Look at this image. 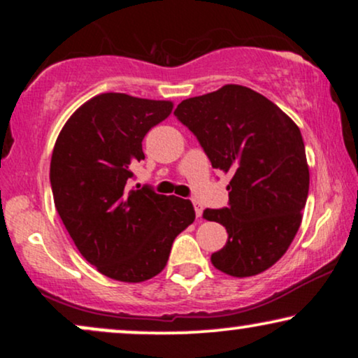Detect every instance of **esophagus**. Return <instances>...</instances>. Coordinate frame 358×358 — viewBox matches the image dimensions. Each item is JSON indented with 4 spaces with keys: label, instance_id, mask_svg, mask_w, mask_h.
<instances>
[{
    "label": "esophagus",
    "instance_id": "34e87169",
    "mask_svg": "<svg viewBox=\"0 0 358 358\" xmlns=\"http://www.w3.org/2000/svg\"><path fill=\"white\" fill-rule=\"evenodd\" d=\"M193 208H195V215L196 217H202V213H203V205L202 203L193 202Z\"/></svg>",
    "mask_w": 358,
    "mask_h": 358
}]
</instances>
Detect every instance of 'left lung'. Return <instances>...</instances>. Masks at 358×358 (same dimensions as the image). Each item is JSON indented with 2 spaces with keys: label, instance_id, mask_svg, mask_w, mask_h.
<instances>
[{
  "label": "left lung",
  "instance_id": "left-lung-1",
  "mask_svg": "<svg viewBox=\"0 0 358 358\" xmlns=\"http://www.w3.org/2000/svg\"><path fill=\"white\" fill-rule=\"evenodd\" d=\"M175 116L195 134L212 166L231 175L229 207L203 212L229 236L212 264L234 278L269 269L296 236L308 199L299 127L274 102L236 84L182 101Z\"/></svg>",
  "mask_w": 358,
  "mask_h": 358
}]
</instances>
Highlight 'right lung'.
<instances>
[{"label": "right lung", "mask_w": 358, "mask_h": 358, "mask_svg": "<svg viewBox=\"0 0 358 358\" xmlns=\"http://www.w3.org/2000/svg\"><path fill=\"white\" fill-rule=\"evenodd\" d=\"M171 109L170 101L99 94L72 114L53 148L57 212L85 261L116 281L162 273L175 237L195 220L190 200L126 187L131 168L145 159L146 133Z\"/></svg>", "instance_id": "right-lung-1"}]
</instances>
